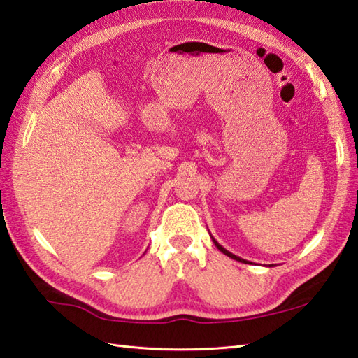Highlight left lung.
I'll return each instance as SVG.
<instances>
[{
	"instance_id": "8db88e82",
	"label": "left lung",
	"mask_w": 358,
	"mask_h": 358,
	"mask_svg": "<svg viewBox=\"0 0 358 358\" xmlns=\"http://www.w3.org/2000/svg\"><path fill=\"white\" fill-rule=\"evenodd\" d=\"M212 241H213V244H215V245H217V248H218V250H220V252H222L224 255H227L229 257H231V259H236V261H239V262H247L245 259H241V257H239V256H236V255H234V253H230L229 250H226V248H224V247H222L221 244H218V243H217V239H215L213 236H212Z\"/></svg>"
}]
</instances>
